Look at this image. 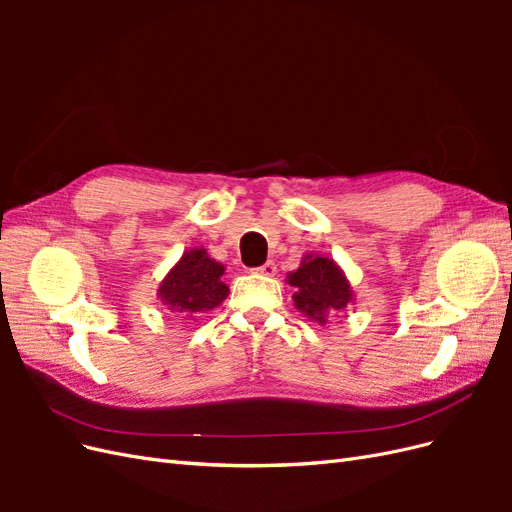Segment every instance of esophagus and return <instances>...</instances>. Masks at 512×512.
Instances as JSON below:
<instances>
[{"instance_id":"obj_1","label":"esophagus","mask_w":512,"mask_h":512,"mask_svg":"<svg viewBox=\"0 0 512 512\" xmlns=\"http://www.w3.org/2000/svg\"><path fill=\"white\" fill-rule=\"evenodd\" d=\"M275 271H277V267H275V262H265V265H260L258 269H254V273H260V275H267V277H273L275 275Z\"/></svg>"}]
</instances>
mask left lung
Segmentation results:
<instances>
[{"instance_id": "1", "label": "left lung", "mask_w": 512, "mask_h": 512, "mask_svg": "<svg viewBox=\"0 0 512 512\" xmlns=\"http://www.w3.org/2000/svg\"><path fill=\"white\" fill-rule=\"evenodd\" d=\"M294 288V307L318 324H327L354 303V290L344 269L329 256L305 254L297 271L286 275Z\"/></svg>"}]
</instances>
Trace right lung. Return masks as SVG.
<instances>
[{"label": "right lung", "instance_id": "add662e5", "mask_svg": "<svg viewBox=\"0 0 512 512\" xmlns=\"http://www.w3.org/2000/svg\"><path fill=\"white\" fill-rule=\"evenodd\" d=\"M224 265L207 254L205 247H192L175 262L158 288V299L168 312L192 318L218 307L228 297Z\"/></svg>", "mask_w": 512, "mask_h": 512}]
</instances>
